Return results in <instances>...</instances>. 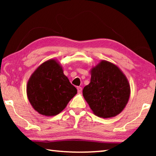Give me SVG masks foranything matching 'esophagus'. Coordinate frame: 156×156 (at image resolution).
I'll return each mask as SVG.
<instances>
[{"instance_id":"esophagus-1","label":"esophagus","mask_w":156,"mask_h":156,"mask_svg":"<svg viewBox=\"0 0 156 156\" xmlns=\"http://www.w3.org/2000/svg\"><path fill=\"white\" fill-rule=\"evenodd\" d=\"M77 90H78V93H81V92H82V87H78Z\"/></svg>"}]
</instances>
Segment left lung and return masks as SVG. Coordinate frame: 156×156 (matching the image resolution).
Masks as SVG:
<instances>
[{"mask_svg": "<svg viewBox=\"0 0 156 156\" xmlns=\"http://www.w3.org/2000/svg\"><path fill=\"white\" fill-rule=\"evenodd\" d=\"M126 76L113 63L101 60L91 69V80L83 89L84 98L98 117L109 118L125 109L130 96Z\"/></svg>", "mask_w": 156, "mask_h": 156, "instance_id": "left-lung-1", "label": "left lung"}]
</instances>
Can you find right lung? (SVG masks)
<instances>
[{"instance_id":"right-lung-1","label":"right lung","mask_w":156,"mask_h":156,"mask_svg":"<svg viewBox=\"0 0 156 156\" xmlns=\"http://www.w3.org/2000/svg\"><path fill=\"white\" fill-rule=\"evenodd\" d=\"M77 94L57 60L44 62L34 71L27 84V95L33 108L40 114H58Z\"/></svg>"}]
</instances>
